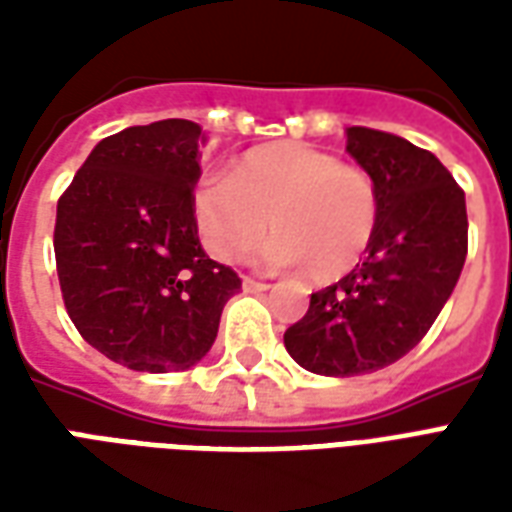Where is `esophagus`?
Returning a JSON list of instances; mask_svg holds the SVG:
<instances>
[{
	"label": "esophagus",
	"mask_w": 512,
	"mask_h": 512,
	"mask_svg": "<svg viewBox=\"0 0 512 512\" xmlns=\"http://www.w3.org/2000/svg\"><path fill=\"white\" fill-rule=\"evenodd\" d=\"M244 290H246V293H263V290H268V282H260V279L244 277Z\"/></svg>",
	"instance_id": "34e87169"
}]
</instances>
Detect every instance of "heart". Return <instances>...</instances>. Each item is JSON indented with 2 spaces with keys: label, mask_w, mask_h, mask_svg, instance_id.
Here are the masks:
<instances>
[{
  "label": "heart",
  "mask_w": 512,
  "mask_h": 512,
  "mask_svg": "<svg viewBox=\"0 0 512 512\" xmlns=\"http://www.w3.org/2000/svg\"><path fill=\"white\" fill-rule=\"evenodd\" d=\"M266 263L304 266L315 282L345 277L376 235L378 194L365 169L299 145L274 142L249 150L227 178L202 183L194 222L216 260L235 263L266 235Z\"/></svg>",
  "instance_id": "1"
}]
</instances>
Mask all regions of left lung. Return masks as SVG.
<instances>
[{"instance_id":"8db88e82","label":"left lung","mask_w":512,"mask_h":512,"mask_svg":"<svg viewBox=\"0 0 512 512\" xmlns=\"http://www.w3.org/2000/svg\"><path fill=\"white\" fill-rule=\"evenodd\" d=\"M345 150L376 183L378 224L367 257L312 293L285 348L318 376H365L428 334L461 277L466 197L439 158L376 128H345Z\"/></svg>"}]
</instances>
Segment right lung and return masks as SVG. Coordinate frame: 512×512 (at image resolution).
Here are the masks:
<instances>
[{"mask_svg": "<svg viewBox=\"0 0 512 512\" xmlns=\"http://www.w3.org/2000/svg\"><path fill=\"white\" fill-rule=\"evenodd\" d=\"M205 131L158 120L101 139L57 202L62 299L95 351L139 373L189 370L211 351L230 266L205 255L194 222Z\"/></svg>", "mask_w": 512, "mask_h": 512, "instance_id": "add662e5", "label": "right lung"}]
</instances>
